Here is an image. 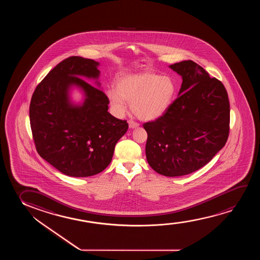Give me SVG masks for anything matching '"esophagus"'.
Masks as SVG:
<instances>
[{"label":"esophagus","instance_id":"esophagus-1","mask_svg":"<svg viewBox=\"0 0 260 260\" xmlns=\"http://www.w3.org/2000/svg\"><path fill=\"white\" fill-rule=\"evenodd\" d=\"M139 124L138 122L134 121H128V127L131 128H138Z\"/></svg>","mask_w":260,"mask_h":260}]
</instances>
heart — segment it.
<instances>
[{"mask_svg":"<svg viewBox=\"0 0 260 260\" xmlns=\"http://www.w3.org/2000/svg\"><path fill=\"white\" fill-rule=\"evenodd\" d=\"M177 90L171 76L145 72L121 76L118 79L116 89H108L107 96L114 114L122 115L127 110V102H132L131 107L136 116L153 121L170 109Z\"/></svg>","mask_w":260,"mask_h":260,"instance_id":"b5f03b06","label":"heart"}]
</instances>
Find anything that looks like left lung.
<instances>
[{
  "label": "left lung",
  "mask_w": 260,
  "mask_h": 260,
  "mask_svg": "<svg viewBox=\"0 0 260 260\" xmlns=\"http://www.w3.org/2000/svg\"><path fill=\"white\" fill-rule=\"evenodd\" d=\"M169 68L183 80L178 96L161 117L143 127L148 164L159 174L178 177L203 167L224 147L230 105L223 83L196 62L181 61Z\"/></svg>",
  "instance_id": "left-lung-1"
}]
</instances>
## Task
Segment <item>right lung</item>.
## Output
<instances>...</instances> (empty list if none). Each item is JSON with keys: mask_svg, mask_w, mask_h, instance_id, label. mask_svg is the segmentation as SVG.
Wrapping results in <instances>:
<instances>
[{"mask_svg": "<svg viewBox=\"0 0 260 260\" xmlns=\"http://www.w3.org/2000/svg\"><path fill=\"white\" fill-rule=\"evenodd\" d=\"M100 63L70 57L57 64L32 94L30 124L40 156L61 173L85 178L110 164L114 146L124 135L127 121L108 112L106 94L83 79L95 80L100 88ZM83 91L84 101L75 104L70 92Z\"/></svg>", "mask_w": 260, "mask_h": 260, "instance_id": "1", "label": "right lung"}]
</instances>
